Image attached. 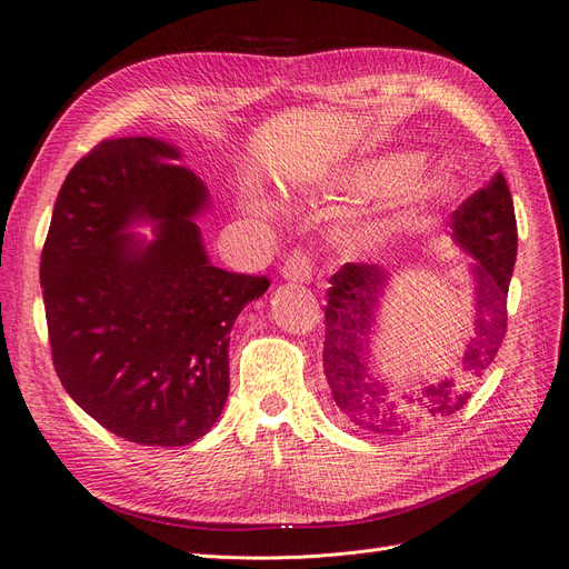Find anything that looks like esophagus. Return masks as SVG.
<instances>
[{
    "instance_id": "1",
    "label": "esophagus",
    "mask_w": 569,
    "mask_h": 569,
    "mask_svg": "<svg viewBox=\"0 0 569 569\" xmlns=\"http://www.w3.org/2000/svg\"><path fill=\"white\" fill-rule=\"evenodd\" d=\"M282 278L289 282H311L313 280V263L303 251L291 253L282 266Z\"/></svg>"
}]
</instances>
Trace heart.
Segmentation results:
<instances>
[{
  "label": "heart",
  "mask_w": 569,
  "mask_h": 569,
  "mask_svg": "<svg viewBox=\"0 0 569 569\" xmlns=\"http://www.w3.org/2000/svg\"><path fill=\"white\" fill-rule=\"evenodd\" d=\"M420 159L416 153H389L382 159H372L353 166L347 176H341L339 187L347 189L358 197H380L401 189L416 176ZM446 187H451V176L441 173L432 180H427L418 192L422 194H437L443 192ZM242 209L253 216H268L272 209L270 203L256 192V189H244L242 194ZM396 230L389 220H366V222H351V226L341 232V247L349 253H368L380 247L385 239Z\"/></svg>",
  "instance_id": "obj_1"
}]
</instances>
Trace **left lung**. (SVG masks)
<instances>
[{"instance_id": "obj_1", "label": "left lung", "mask_w": 569, "mask_h": 569, "mask_svg": "<svg viewBox=\"0 0 569 569\" xmlns=\"http://www.w3.org/2000/svg\"><path fill=\"white\" fill-rule=\"evenodd\" d=\"M456 244L472 256V337L453 375L425 382L401 399L377 377V337L391 272L347 263L330 278L325 306L322 366L341 418L377 437H399L453 416L470 399V387L493 363L508 322V287L518 256V222L506 178L475 192L453 213Z\"/></svg>"}]
</instances>
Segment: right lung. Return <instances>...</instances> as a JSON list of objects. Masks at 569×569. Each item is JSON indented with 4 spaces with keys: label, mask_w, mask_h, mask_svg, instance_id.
<instances>
[{
    "label": "right lung",
    "mask_w": 569,
    "mask_h": 569,
    "mask_svg": "<svg viewBox=\"0 0 569 569\" xmlns=\"http://www.w3.org/2000/svg\"><path fill=\"white\" fill-rule=\"evenodd\" d=\"M180 159L159 137L97 144L61 187L40 263L63 389L144 446H187L218 422L232 325L270 287L211 263L194 222L209 187Z\"/></svg>",
    "instance_id": "1"
}]
</instances>
